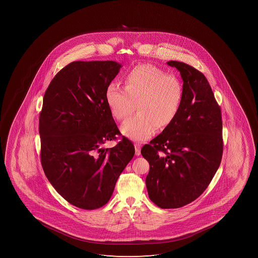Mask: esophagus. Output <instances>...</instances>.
Wrapping results in <instances>:
<instances>
[{
	"instance_id": "esophagus-1",
	"label": "esophagus",
	"mask_w": 258,
	"mask_h": 258,
	"mask_svg": "<svg viewBox=\"0 0 258 258\" xmlns=\"http://www.w3.org/2000/svg\"><path fill=\"white\" fill-rule=\"evenodd\" d=\"M135 149H136V154L138 156L140 155L141 154V145L136 144Z\"/></svg>"
}]
</instances>
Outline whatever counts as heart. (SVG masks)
<instances>
[{
  "mask_svg": "<svg viewBox=\"0 0 258 258\" xmlns=\"http://www.w3.org/2000/svg\"><path fill=\"white\" fill-rule=\"evenodd\" d=\"M106 99L113 116L124 120L133 113L138 104L139 113L121 124V132L135 141L147 140L157 130H164L179 113L183 86L178 78L152 64H141L127 72L125 87L110 84Z\"/></svg>",
  "mask_w": 258,
  "mask_h": 258,
  "instance_id": "b5f03b06",
  "label": "heart"
}]
</instances>
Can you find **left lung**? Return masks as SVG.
Instances as JSON below:
<instances>
[{
    "instance_id": "left-lung-1",
    "label": "left lung",
    "mask_w": 258,
    "mask_h": 258,
    "mask_svg": "<svg viewBox=\"0 0 258 258\" xmlns=\"http://www.w3.org/2000/svg\"><path fill=\"white\" fill-rule=\"evenodd\" d=\"M180 71L183 99L173 122L145 145L150 164L149 198L162 209L180 208L208 187L222 159L221 111L205 75L188 64L166 62Z\"/></svg>"
}]
</instances>
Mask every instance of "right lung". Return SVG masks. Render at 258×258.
Listing matches in <instances>:
<instances>
[{"label":"right lung","mask_w":258,"mask_h":258,"mask_svg":"<svg viewBox=\"0 0 258 258\" xmlns=\"http://www.w3.org/2000/svg\"><path fill=\"white\" fill-rule=\"evenodd\" d=\"M121 67L114 60L73 61L57 73L44 95L39 127L43 170L54 189L78 208L106 205L135 154L126 138L113 148H100L120 134L106 92Z\"/></svg>","instance_id":"right-lung-1"}]
</instances>
